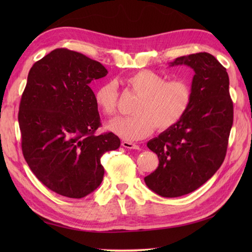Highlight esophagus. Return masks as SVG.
<instances>
[{"mask_svg": "<svg viewBox=\"0 0 252 252\" xmlns=\"http://www.w3.org/2000/svg\"><path fill=\"white\" fill-rule=\"evenodd\" d=\"M121 145L125 148H129V149H140V146L136 145V144L131 143V142H126V141L122 142Z\"/></svg>", "mask_w": 252, "mask_h": 252, "instance_id": "esophagus-1", "label": "esophagus"}]
</instances>
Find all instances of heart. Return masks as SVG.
I'll return each mask as SVG.
<instances>
[{
    "instance_id": "b5f03b06",
    "label": "heart",
    "mask_w": 252,
    "mask_h": 252,
    "mask_svg": "<svg viewBox=\"0 0 252 252\" xmlns=\"http://www.w3.org/2000/svg\"><path fill=\"white\" fill-rule=\"evenodd\" d=\"M126 83L140 98L133 107L135 115L117 117L107 127L127 141H137L152 134L156 127L168 130L183 119L190 108L192 88L184 79L169 80L152 70H140L131 74ZM95 104L105 116L117 110L118 89L115 82H105L96 89Z\"/></svg>"
}]
</instances>
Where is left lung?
<instances>
[{
	"label": "left lung",
	"mask_w": 252,
	"mask_h": 252,
	"mask_svg": "<svg viewBox=\"0 0 252 252\" xmlns=\"http://www.w3.org/2000/svg\"><path fill=\"white\" fill-rule=\"evenodd\" d=\"M183 63L195 71L190 108L178 125L147 143L159 164L144 181L148 189L168 198L189 194L217 172L233 126L226 69L206 52L176 58L171 66Z\"/></svg>",
	"instance_id": "left-lung-1"
}]
</instances>
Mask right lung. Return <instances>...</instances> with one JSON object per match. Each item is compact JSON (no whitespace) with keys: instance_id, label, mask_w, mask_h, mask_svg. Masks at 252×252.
I'll return each mask as SVG.
<instances>
[{"instance_id":"1","label":"right lung","mask_w":252,"mask_h":252,"mask_svg":"<svg viewBox=\"0 0 252 252\" xmlns=\"http://www.w3.org/2000/svg\"><path fill=\"white\" fill-rule=\"evenodd\" d=\"M107 73L67 49L52 51L29 71L18 112L21 149L37 180L62 196L94 191L104 178L101 156L120 147L112 132L94 134L101 123L90 83Z\"/></svg>"}]
</instances>
